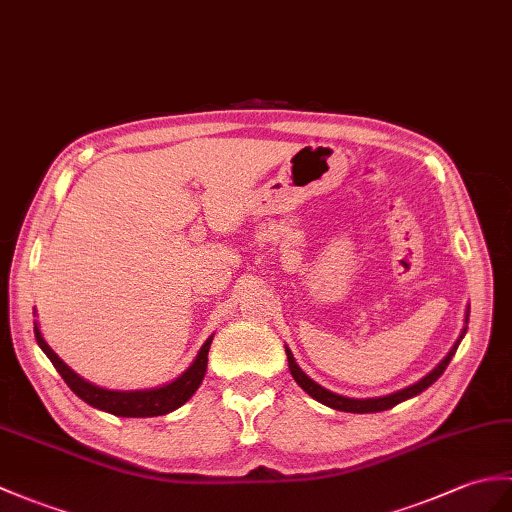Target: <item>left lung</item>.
<instances>
[{
	"label": "left lung",
	"mask_w": 512,
	"mask_h": 512,
	"mask_svg": "<svg viewBox=\"0 0 512 512\" xmlns=\"http://www.w3.org/2000/svg\"><path fill=\"white\" fill-rule=\"evenodd\" d=\"M467 323H469V307H467V312H465V327H462V331H460V336H458V340L454 342V347L449 349V353L445 355V358L438 362L430 373H427L425 377H421L417 384H412V386H408V388H401V390H397V392H390V395H384V397H368V399H353V397H344V395H338V392H331V390H327L325 386H320V384H316L312 377H307L303 371H301V366L296 364V360H294V355H292V351L285 347V353H288V366H290V373H292V377H294V382L299 384L307 395H310L312 399H316V401H320L323 403V406H327V408H334V410H340V412H353V414H366V412H382V410H390V408H395L397 403H401V401H406V399H412V397H417V395H421V392L425 390V388H430L438 377H441L443 373H445V368H447V364L451 362V358H454L456 355V349H458V344L462 342V338H465V334H467Z\"/></svg>",
	"instance_id": "left-lung-1"
}]
</instances>
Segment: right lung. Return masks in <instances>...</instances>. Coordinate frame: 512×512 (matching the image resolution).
Returning a JSON list of instances; mask_svg holds the SVG:
<instances>
[{
    "label": "right lung",
    "mask_w": 512,
    "mask_h": 512,
    "mask_svg": "<svg viewBox=\"0 0 512 512\" xmlns=\"http://www.w3.org/2000/svg\"><path fill=\"white\" fill-rule=\"evenodd\" d=\"M34 336H37L39 347L43 349L47 358L52 360L54 368L61 373L67 386L74 390L82 401L102 412L115 414V417H128V419L161 417V414H168L176 408H181L185 401L192 399V395L202 384V379H205L207 355L213 340V336H209L205 344L200 347L196 360L168 384L157 386V388H144V390H111V388H102L87 382L85 377H80L74 368H69L61 358H58L50 344L45 342L39 323H34Z\"/></svg>",
    "instance_id": "add662e5"
}]
</instances>
